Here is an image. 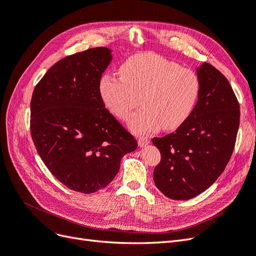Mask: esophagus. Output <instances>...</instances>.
<instances>
[{"label": "esophagus", "mask_w": 256, "mask_h": 256, "mask_svg": "<svg viewBox=\"0 0 256 256\" xmlns=\"http://www.w3.org/2000/svg\"><path fill=\"white\" fill-rule=\"evenodd\" d=\"M138 144L140 147H144L147 144H150V138L147 136H140V138H138Z\"/></svg>", "instance_id": "1"}]
</instances>
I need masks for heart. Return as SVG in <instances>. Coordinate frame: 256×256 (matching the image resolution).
Segmentation results:
<instances>
[{"label":"heart","instance_id":"b5f03b06","mask_svg":"<svg viewBox=\"0 0 256 256\" xmlns=\"http://www.w3.org/2000/svg\"><path fill=\"white\" fill-rule=\"evenodd\" d=\"M120 76L106 74L99 80L98 92L106 110L126 120L136 108L142 109L129 120L138 134L175 130L187 122L200 95L198 74L189 68L154 53L128 58L120 66Z\"/></svg>","mask_w":256,"mask_h":256}]
</instances>
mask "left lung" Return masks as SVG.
Masks as SVG:
<instances>
[{"instance_id": "1", "label": "left lung", "mask_w": 256, "mask_h": 256, "mask_svg": "<svg viewBox=\"0 0 256 256\" xmlns=\"http://www.w3.org/2000/svg\"><path fill=\"white\" fill-rule=\"evenodd\" d=\"M196 74L200 95L190 118L175 132L152 138L161 154L154 184L177 200L196 198L216 180L233 154L239 128V104L228 79L207 63Z\"/></svg>"}]
</instances>
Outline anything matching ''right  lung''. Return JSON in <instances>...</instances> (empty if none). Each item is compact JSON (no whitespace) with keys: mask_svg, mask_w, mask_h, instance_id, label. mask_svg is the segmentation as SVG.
I'll use <instances>...</instances> for the list:
<instances>
[{"mask_svg":"<svg viewBox=\"0 0 256 256\" xmlns=\"http://www.w3.org/2000/svg\"><path fill=\"white\" fill-rule=\"evenodd\" d=\"M111 52L92 48L58 60L36 85L30 102V134L38 154L53 176L81 193L106 187L122 158L138 147L98 92Z\"/></svg>","mask_w":256,"mask_h":256,"instance_id":"right-lung-1","label":"right lung"}]
</instances>
